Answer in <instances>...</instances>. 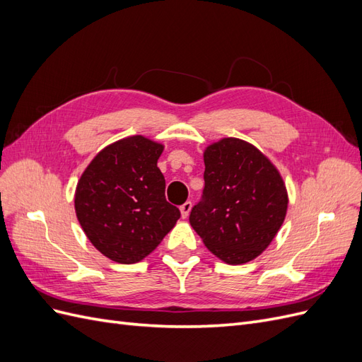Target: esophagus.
<instances>
[{
    "instance_id": "34e87169",
    "label": "esophagus",
    "mask_w": 362,
    "mask_h": 362,
    "mask_svg": "<svg viewBox=\"0 0 362 362\" xmlns=\"http://www.w3.org/2000/svg\"><path fill=\"white\" fill-rule=\"evenodd\" d=\"M180 210H181V216L185 218V217H187V216L190 214V210H192V202H190V201L184 202V204L180 206Z\"/></svg>"
}]
</instances>
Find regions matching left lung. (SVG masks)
Listing matches in <instances>:
<instances>
[{
  "mask_svg": "<svg viewBox=\"0 0 362 362\" xmlns=\"http://www.w3.org/2000/svg\"><path fill=\"white\" fill-rule=\"evenodd\" d=\"M204 190L190 225L228 264H243L264 250L286 218L288 198L276 168L250 144L222 139L204 152Z\"/></svg>",
  "mask_w": 362,
  "mask_h": 362,
  "instance_id": "obj_1",
  "label": "left lung"
}]
</instances>
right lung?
<instances>
[{"instance_id":"add662e5","label":"right lung","mask_w":362,"mask_h":362,"mask_svg":"<svg viewBox=\"0 0 362 362\" xmlns=\"http://www.w3.org/2000/svg\"><path fill=\"white\" fill-rule=\"evenodd\" d=\"M163 145L133 136L104 148L75 190V213L90 243L120 264L154 250L181 217L164 196Z\"/></svg>"}]
</instances>
